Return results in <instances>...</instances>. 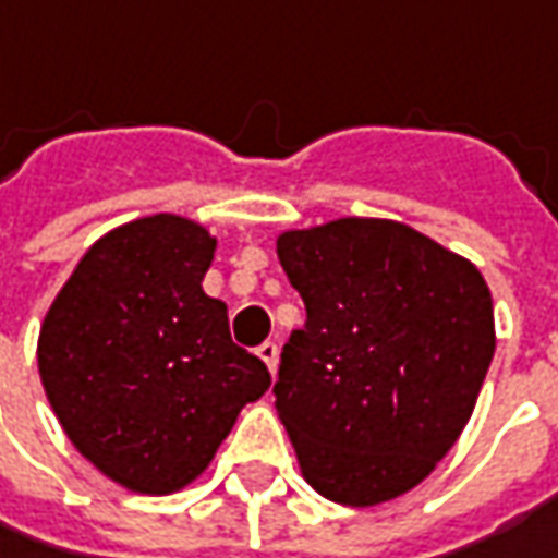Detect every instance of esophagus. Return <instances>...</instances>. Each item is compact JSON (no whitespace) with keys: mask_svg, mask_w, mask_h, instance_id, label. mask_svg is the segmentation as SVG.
Returning <instances> with one entry per match:
<instances>
[{"mask_svg":"<svg viewBox=\"0 0 558 558\" xmlns=\"http://www.w3.org/2000/svg\"><path fill=\"white\" fill-rule=\"evenodd\" d=\"M255 352H258V359L268 365V372L275 375V372H278V343H275V340H265Z\"/></svg>","mask_w":558,"mask_h":558,"instance_id":"1","label":"esophagus"}]
</instances>
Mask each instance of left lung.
<instances>
[{
    "instance_id": "obj_1",
    "label": "left lung",
    "mask_w": 558,
    "mask_h": 558,
    "mask_svg": "<svg viewBox=\"0 0 558 558\" xmlns=\"http://www.w3.org/2000/svg\"><path fill=\"white\" fill-rule=\"evenodd\" d=\"M305 325L280 350L275 409L305 481L343 506L422 484L459 440L494 359L481 271L384 218L278 240Z\"/></svg>"
}]
</instances>
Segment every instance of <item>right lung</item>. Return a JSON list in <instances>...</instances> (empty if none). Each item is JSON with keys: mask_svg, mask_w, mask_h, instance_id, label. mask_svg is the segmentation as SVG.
Here are the masks:
<instances>
[{"mask_svg": "<svg viewBox=\"0 0 558 558\" xmlns=\"http://www.w3.org/2000/svg\"><path fill=\"white\" fill-rule=\"evenodd\" d=\"M215 240L153 215L96 240L39 330V377L64 434L136 494L206 472L271 375L231 340L228 305L203 290Z\"/></svg>", "mask_w": 558, "mask_h": 558, "instance_id": "add662e5", "label": "right lung"}]
</instances>
